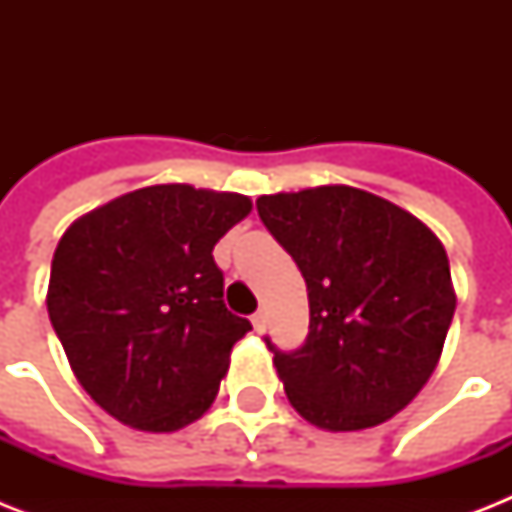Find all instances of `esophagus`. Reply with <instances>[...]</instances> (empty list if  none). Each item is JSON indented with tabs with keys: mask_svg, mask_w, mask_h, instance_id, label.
<instances>
[{
	"mask_svg": "<svg viewBox=\"0 0 512 512\" xmlns=\"http://www.w3.org/2000/svg\"><path fill=\"white\" fill-rule=\"evenodd\" d=\"M252 327H255L257 335L263 332V329H265V313L263 311H257L255 316H252Z\"/></svg>",
	"mask_w": 512,
	"mask_h": 512,
	"instance_id": "obj_1",
	"label": "esophagus"
}]
</instances>
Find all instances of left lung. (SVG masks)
<instances>
[{"label":"left lung","mask_w":512,"mask_h":512,"mask_svg":"<svg viewBox=\"0 0 512 512\" xmlns=\"http://www.w3.org/2000/svg\"><path fill=\"white\" fill-rule=\"evenodd\" d=\"M257 215L308 287L303 348L279 353L268 340L295 412L348 433L412 404L457 308L441 239L409 209L353 185L260 196Z\"/></svg>","instance_id":"obj_1"}]
</instances>
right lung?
<instances>
[{"instance_id": "1", "label": "right lung", "mask_w": 512, "mask_h": 512, "mask_svg": "<svg viewBox=\"0 0 512 512\" xmlns=\"http://www.w3.org/2000/svg\"><path fill=\"white\" fill-rule=\"evenodd\" d=\"M249 212L241 193L159 183L84 212L60 236L47 313L79 385L114 420L175 433L212 406L252 329L225 308L212 249Z\"/></svg>"}]
</instances>
